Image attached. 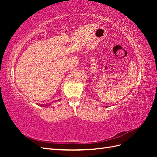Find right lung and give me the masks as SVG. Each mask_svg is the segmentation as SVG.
<instances>
[{"label":"right lung","mask_w":157,"mask_h":157,"mask_svg":"<svg viewBox=\"0 0 157 157\" xmlns=\"http://www.w3.org/2000/svg\"><path fill=\"white\" fill-rule=\"evenodd\" d=\"M40 105H41V106H44V105H42V104H41Z\"/></svg>","instance_id":"add662e5"}]
</instances>
